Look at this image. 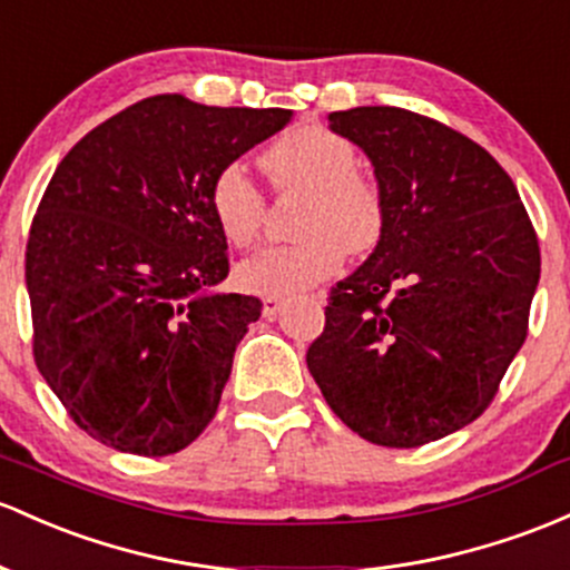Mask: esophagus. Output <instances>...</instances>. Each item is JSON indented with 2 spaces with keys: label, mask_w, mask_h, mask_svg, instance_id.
Wrapping results in <instances>:
<instances>
[{
  "label": "esophagus",
  "mask_w": 570,
  "mask_h": 570,
  "mask_svg": "<svg viewBox=\"0 0 570 570\" xmlns=\"http://www.w3.org/2000/svg\"><path fill=\"white\" fill-rule=\"evenodd\" d=\"M281 308H284V299H281V297L267 295L265 299H262V314H265V318H275V316H278Z\"/></svg>",
  "instance_id": "1"
}]
</instances>
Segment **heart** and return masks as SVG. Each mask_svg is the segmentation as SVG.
<instances>
[{
    "mask_svg": "<svg viewBox=\"0 0 570 570\" xmlns=\"http://www.w3.org/2000/svg\"><path fill=\"white\" fill-rule=\"evenodd\" d=\"M278 194H303L295 243L262 248L237 278L259 295H295L330 278L346 252L376 248L386 227V197L373 175L356 170L352 142L318 124H299L262 154ZM208 208L224 240L246 248L265 224V194L240 165H224L208 186Z\"/></svg>",
    "mask_w": 570,
    "mask_h": 570,
    "instance_id": "obj_1",
    "label": "heart"
}]
</instances>
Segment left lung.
<instances>
[{
  "mask_svg": "<svg viewBox=\"0 0 570 570\" xmlns=\"http://www.w3.org/2000/svg\"><path fill=\"white\" fill-rule=\"evenodd\" d=\"M386 197L381 240L330 289L305 362L365 441L414 449L490 409L528 337L541 278L533 222L495 156L414 110L330 112Z\"/></svg>",
  "mask_w": 570,
  "mask_h": 570,
  "instance_id": "1",
  "label": "left lung"
}]
</instances>
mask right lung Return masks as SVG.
Listing matches in <instances>:
<instances>
[{
  "label": "right lung",
  "instance_id": "right-lung-1",
  "mask_svg": "<svg viewBox=\"0 0 570 570\" xmlns=\"http://www.w3.org/2000/svg\"><path fill=\"white\" fill-rule=\"evenodd\" d=\"M292 110L140 99L59 161L31 218L37 371L83 433L140 458L180 452L216 416L262 303L218 295L227 240L208 186Z\"/></svg>",
  "mask_w": 570,
  "mask_h": 570
}]
</instances>
